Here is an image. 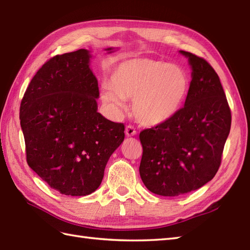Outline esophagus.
<instances>
[{
	"label": "esophagus",
	"instance_id": "esophagus-1",
	"mask_svg": "<svg viewBox=\"0 0 250 250\" xmlns=\"http://www.w3.org/2000/svg\"><path fill=\"white\" fill-rule=\"evenodd\" d=\"M125 134H126V136H134V135H136V130H135V127L133 126V125H126V127H125Z\"/></svg>",
	"mask_w": 250,
	"mask_h": 250
}]
</instances>
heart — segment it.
<instances>
[{
  "instance_id": "1",
  "label": "heart",
  "mask_w": 250,
  "mask_h": 250,
  "mask_svg": "<svg viewBox=\"0 0 250 250\" xmlns=\"http://www.w3.org/2000/svg\"><path fill=\"white\" fill-rule=\"evenodd\" d=\"M189 80L181 67L163 61L134 57L113 67L109 84L102 85L100 98L113 111L132 98V112L144 125L155 126L172 119L182 107Z\"/></svg>"
}]
</instances>
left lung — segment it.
Listing matches in <instances>:
<instances>
[{
	"label": "left lung",
	"instance_id": "1",
	"mask_svg": "<svg viewBox=\"0 0 250 250\" xmlns=\"http://www.w3.org/2000/svg\"><path fill=\"white\" fill-rule=\"evenodd\" d=\"M191 67L184 106L166 124L139 133V173L150 191L180 196L214 178L230 132L231 111L215 70L205 59L180 51Z\"/></svg>",
	"mask_w": 250,
	"mask_h": 250
}]
</instances>
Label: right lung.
Returning a JSON list of instances; mask_svg holds the SVG:
<instances>
[{
  "instance_id": "obj_1",
  "label": "right lung",
  "mask_w": 250,
  "mask_h": 250,
  "mask_svg": "<svg viewBox=\"0 0 250 250\" xmlns=\"http://www.w3.org/2000/svg\"><path fill=\"white\" fill-rule=\"evenodd\" d=\"M90 57L85 49L52 57L34 75L20 105L28 166L67 196L100 187L109 156L125 139L124 124L97 112Z\"/></svg>"
}]
</instances>
